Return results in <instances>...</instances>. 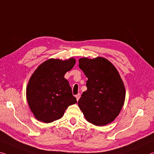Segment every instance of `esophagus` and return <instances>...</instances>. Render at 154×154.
I'll return each instance as SVG.
<instances>
[{"label":"esophagus","instance_id":"esophagus-1","mask_svg":"<svg viewBox=\"0 0 154 154\" xmlns=\"http://www.w3.org/2000/svg\"><path fill=\"white\" fill-rule=\"evenodd\" d=\"M75 97H76L77 101H79V99H80V94H78L76 95H75Z\"/></svg>","mask_w":154,"mask_h":154}]
</instances>
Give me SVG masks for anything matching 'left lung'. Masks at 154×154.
<instances>
[{
	"label": "left lung",
	"mask_w": 154,
	"mask_h": 154,
	"mask_svg": "<svg viewBox=\"0 0 154 154\" xmlns=\"http://www.w3.org/2000/svg\"><path fill=\"white\" fill-rule=\"evenodd\" d=\"M79 67L88 79L84 91L79 100V106L85 119L97 126L112 123L124 104V83L117 69L103 57L80 58Z\"/></svg>",
	"instance_id": "1"
}]
</instances>
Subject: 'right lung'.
I'll return each instance as SVG.
<instances>
[{
    "label": "right lung",
    "instance_id": "1",
    "mask_svg": "<svg viewBox=\"0 0 154 154\" xmlns=\"http://www.w3.org/2000/svg\"><path fill=\"white\" fill-rule=\"evenodd\" d=\"M75 63L74 58L50 59L39 65L26 87V99L35 119L51 123L60 119L68 106L77 103L65 73Z\"/></svg>",
    "mask_w": 154,
    "mask_h": 154
}]
</instances>
